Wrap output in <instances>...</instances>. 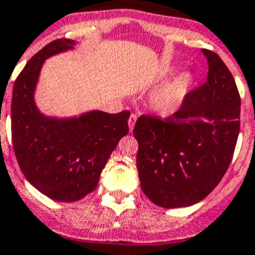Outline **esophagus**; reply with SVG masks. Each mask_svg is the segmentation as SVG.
Listing matches in <instances>:
<instances>
[{
	"instance_id": "1",
	"label": "esophagus",
	"mask_w": 255,
	"mask_h": 255,
	"mask_svg": "<svg viewBox=\"0 0 255 255\" xmlns=\"http://www.w3.org/2000/svg\"><path fill=\"white\" fill-rule=\"evenodd\" d=\"M136 119H137V115L136 114H132L129 116V119H128V127H129V131L132 132L133 127H135V123H136Z\"/></svg>"
}]
</instances>
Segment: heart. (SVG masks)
<instances>
[{
  "mask_svg": "<svg viewBox=\"0 0 255 255\" xmlns=\"http://www.w3.org/2000/svg\"><path fill=\"white\" fill-rule=\"evenodd\" d=\"M191 81L192 79L190 75L179 76L172 84H170L167 88L163 89L162 92L158 93V96L153 100V107L162 114H168V112L176 110L183 102Z\"/></svg>",
  "mask_w": 255,
  "mask_h": 255,
  "instance_id": "b5f03b06",
  "label": "heart"
}]
</instances>
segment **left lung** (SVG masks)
I'll use <instances>...</instances> for the list:
<instances>
[{"label":"left lung","instance_id":"left-lung-1","mask_svg":"<svg viewBox=\"0 0 255 255\" xmlns=\"http://www.w3.org/2000/svg\"><path fill=\"white\" fill-rule=\"evenodd\" d=\"M202 52L209 61L206 83L190 91L172 115H141L133 128L141 190L166 209L198 203L218 186L240 133L234 77L218 54Z\"/></svg>","mask_w":255,"mask_h":255}]
</instances>
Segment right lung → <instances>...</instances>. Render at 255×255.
Instances as JSON below:
<instances>
[{
  "mask_svg": "<svg viewBox=\"0 0 255 255\" xmlns=\"http://www.w3.org/2000/svg\"><path fill=\"white\" fill-rule=\"evenodd\" d=\"M73 45L58 38L44 46L17 76L11 97V143L19 168L38 191L60 202L80 201L97 187L110 155L128 133L131 115L93 111L57 120L38 112L33 91L44 60Z\"/></svg>",
  "mask_w": 255,
  "mask_h": 255,
  "instance_id": "add662e5",
  "label": "right lung"
}]
</instances>
